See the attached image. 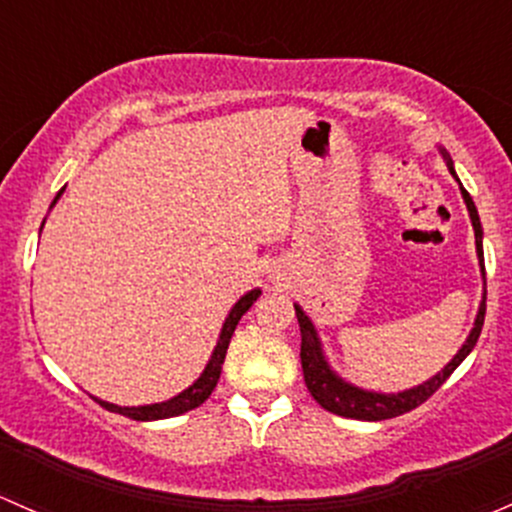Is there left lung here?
Segmentation results:
<instances>
[{
  "label": "left lung",
  "mask_w": 512,
  "mask_h": 512,
  "mask_svg": "<svg viewBox=\"0 0 512 512\" xmlns=\"http://www.w3.org/2000/svg\"><path fill=\"white\" fill-rule=\"evenodd\" d=\"M449 170L451 175L456 177L453 172L451 162H449ZM463 199H466V207L471 212V221H473V231H476V249H478V258H481V271L483 278H486V263H483V244H481V219H478L476 212V204H473L471 194L461 187ZM295 318H298L300 325V365H303V377H305V387L308 392L313 394L315 402L320 404L323 409L333 412L337 416H347V419H362V421H382V419H394V416H402L412 409L424 404L446 379L451 377V372L466 360L468 352L473 350V345L478 342L483 330V318H486V298H483L481 310H478V318H476V328L471 330L468 335L466 345L458 350V355L453 357L449 365L444 367L436 377H431L429 382L419 384V387L407 389V392H399V394H374V392H365V389H357L352 384L342 382L337 374L330 370L328 362H325L323 352H320V342L318 335H315L313 323L305 318L303 310L295 305Z\"/></svg>",
  "instance_id": "obj_1"
}]
</instances>
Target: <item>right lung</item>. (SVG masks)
Listing matches in <instances>:
<instances>
[{"instance_id":"add662e5","label":"right lung","mask_w":512,"mask_h":512,"mask_svg":"<svg viewBox=\"0 0 512 512\" xmlns=\"http://www.w3.org/2000/svg\"><path fill=\"white\" fill-rule=\"evenodd\" d=\"M61 192H63V189H61ZM61 192L56 194V199L61 197ZM56 199H54V204H56ZM54 204H51V207H54ZM258 295H261V291L246 293L244 298H241L239 303L231 308L229 318H226V323H224V330H221L217 347H214L212 360H209L207 370L202 372V377H199L197 382L192 384V387L184 389L182 394H177V397L170 399V402L150 404V407H115V404H108V402H100V407H105L108 412L130 416V419H135V421H155V419H170V416L192 412V409H197L199 404L207 402L209 394L214 392V387H217V382H219L221 365H224V357H226V350H229L231 335H234L236 325H239V320H241V315H244L246 310H249L251 305L256 303Z\"/></svg>"}]
</instances>
